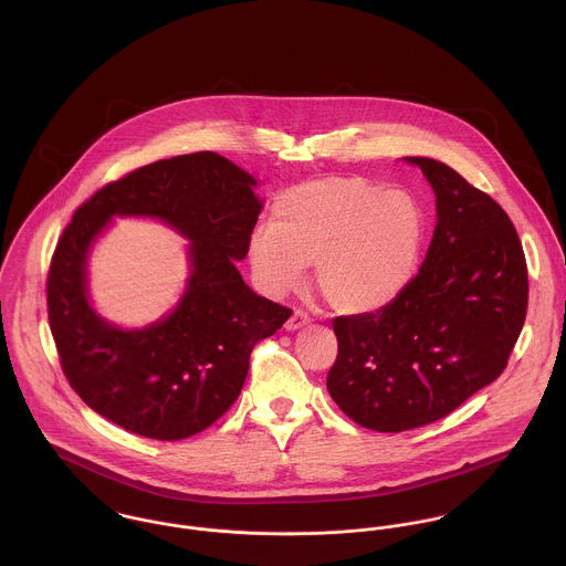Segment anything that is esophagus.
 <instances>
[{
    "label": "esophagus",
    "mask_w": 566,
    "mask_h": 566,
    "mask_svg": "<svg viewBox=\"0 0 566 566\" xmlns=\"http://www.w3.org/2000/svg\"><path fill=\"white\" fill-rule=\"evenodd\" d=\"M307 323H310V316H307L305 312H301V310H294V314H292L290 321L285 323V328H287V331H298V328H303Z\"/></svg>",
    "instance_id": "34e87169"
}]
</instances>
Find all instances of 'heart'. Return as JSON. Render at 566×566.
I'll return each instance as SVG.
<instances>
[{
  "label": "heart",
  "instance_id": "b5f03b06",
  "mask_svg": "<svg viewBox=\"0 0 566 566\" xmlns=\"http://www.w3.org/2000/svg\"><path fill=\"white\" fill-rule=\"evenodd\" d=\"M422 240V209L403 189L324 178L279 196L272 224L248 238V263L270 296L296 290L314 265L316 287L333 312L368 316L403 296Z\"/></svg>",
  "mask_w": 566,
  "mask_h": 566
}]
</instances>
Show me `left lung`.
Listing matches in <instances>:
<instances>
[{"label":"left lung","mask_w":566,"mask_h":566,"mask_svg":"<svg viewBox=\"0 0 566 566\" xmlns=\"http://www.w3.org/2000/svg\"><path fill=\"white\" fill-rule=\"evenodd\" d=\"M436 229L388 310L333 321L326 390L357 424L405 431L444 418L507 366L527 312V265L507 213L455 169L424 157Z\"/></svg>","instance_id":"8db88e82"}]
</instances>
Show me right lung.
<instances>
[{
	"label": "right lung",
	"mask_w": 566,
	"mask_h": 566,
	"mask_svg": "<svg viewBox=\"0 0 566 566\" xmlns=\"http://www.w3.org/2000/svg\"><path fill=\"white\" fill-rule=\"evenodd\" d=\"M256 185L240 165L193 153L135 169L74 213L52 259L48 314L63 373L93 411L144 438L182 440L235 403L252 346L292 316L235 265L263 209ZM115 217L157 219L190 242L186 290L157 324L126 329L90 303L87 256Z\"/></svg>",
	"instance_id": "right-lung-1"
}]
</instances>
